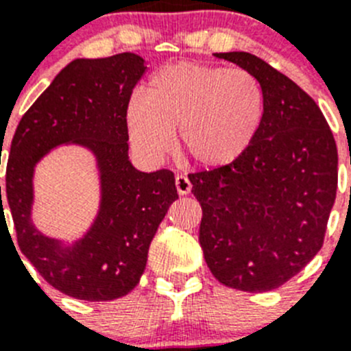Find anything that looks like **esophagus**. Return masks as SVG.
<instances>
[{
    "instance_id": "esophagus-1",
    "label": "esophagus",
    "mask_w": 351,
    "mask_h": 351,
    "mask_svg": "<svg viewBox=\"0 0 351 351\" xmlns=\"http://www.w3.org/2000/svg\"><path fill=\"white\" fill-rule=\"evenodd\" d=\"M176 188H178L179 195H188L191 191V182L190 179L182 176V173H178L176 176Z\"/></svg>"
}]
</instances>
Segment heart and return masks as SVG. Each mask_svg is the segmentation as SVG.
<instances>
[{
    "instance_id": "1",
    "label": "heart",
    "mask_w": 351,
    "mask_h": 351,
    "mask_svg": "<svg viewBox=\"0 0 351 351\" xmlns=\"http://www.w3.org/2000/svg\"><path fill=\"white\" fill-rule=\"evenodd\" d=\"M263 117L265 91L253 71L193 61L158 70L126 114L132 144L147 160H163L178 130L182 153L209 169L243 156Z\"/></svg>"
}]
</instances>
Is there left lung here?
Masks as SVG:
<instances>
[{
	"instance_id": "8db88e82",
	"label": "left lung",
	"mask_w": 351,
	"mask_h": 351,
	"mask_svg": "<svg viewBox=\"0 0 351 351\" xmlns=\"http://www.w3.org/2000/svg\"><path fill=\"white\" fill-rule=\"evenodd\" d=\"M216 56L258 77L265 117L237 161L188 173L202 207L198 241L219 283L269 291L324 246L337 190L336 141L316 101L281 71L250 52Z\"/></svg>"
}]
</instances>
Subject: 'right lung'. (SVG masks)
<instances>
[{
	"label": "right lung",
	"mask_w": 351,
	"mask_h": 351,
	"mask_svg": "<svg viewBox=\"0 0 351 351\" xmlns=\"http://www.w3.org/2000/svg\"><path fill=\"white\" fill-rule=\"evenodd\" d=\"M144 73V60L133 52L71 61L27 108L12 138L6 200L19 247L64 295L98 302L132 291L145 269L158 225L178 198L173 172H138L128 160L126 114ZM66 141H79L97 154L104 188L99 219L73 248L42 236L29 219L34 163Z\"/></svg>",
	"instance_id": "1"
}]
</instances>
